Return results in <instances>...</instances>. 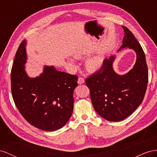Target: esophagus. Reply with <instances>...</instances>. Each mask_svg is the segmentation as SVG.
<instances>
[{"label": "esophagus", "instance_id": "obj_1", "mask_svg": "<svg viewBox=\"0 0 157 157\" xmlns=\"http://www.w3.org/2000/svg\"><path fill=\"white\" fill-rule=\"evenodd\" d=\"M85 82V80L83 78H79L78 80V84H83Z\"/></svg>", "mask_w": 157, "mask_h": 157}]
</instances>
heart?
Returning <instances> with one entry per match:
<instances>
[{
    "mask_svg": "<svg viewBox=\"0 0 157 157\" xmlns=\"http://www.w3.org/2000/svg\"><path fill=\"white\" fill-rule=\"evenodd\" d=\"M75 57H79V55H76ZM102 64V59L100 56H94L87 60V65L88 68L92 70L99 69Z\"/></svg>",
    "mask_w": 157,
    "mask_h": 157,
    "instance_id": "1",
    "label": "heart"
}]
</instances>
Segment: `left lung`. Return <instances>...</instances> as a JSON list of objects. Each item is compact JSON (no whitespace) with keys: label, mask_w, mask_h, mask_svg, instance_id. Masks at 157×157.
Wrapping results in <instances>:
<instances>
[{"label":"left lung","mask_w":157,"mask_h":157,"mask_svg":"<svg viewBox=\"0 0 157 157\" xmlns=\"http://www.w3.org/2000/svg\"><path fill=\"white\" fill-rule=\"evenodd\" d=\"M124 37L118 51L129 48L136 52L133 68L124 75L113 69L115 56L105 59L101 69L86 79L95 111L110 122H119L131 115L144 98L148 83L145 55L140 44L126 27L122 26Z\"/></svg>","instance_id":"obj_1"}]
</instances>
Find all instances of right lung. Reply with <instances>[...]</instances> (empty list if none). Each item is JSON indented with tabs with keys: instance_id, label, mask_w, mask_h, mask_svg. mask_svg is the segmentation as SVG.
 Masks as SVG:
<instances>
[{
	"instance_id": "add662e5",
	"label": "right lung",
	"mask_w": 157,
	"mask_h": 157,
	"mask_svg": "<svg viewBox=\"0 0 157 157\" xmlns=\"http://www.w3.org/2000/svg\"><path fill=\"white\" fill-rule=\"evenodd\" d=\"M25 47L24 40L17 48L11 70L13 99L31 125L44 131L57 130L68 122L72 114L78 76L45 66L39 76L29 78L25 70Z\"/></svg>"
}]
</instances>
